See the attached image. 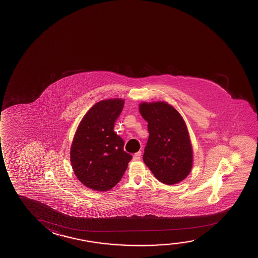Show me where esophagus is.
Segmentation results:
<instances>
[{
  "instance_id": "1",
  "label": "esophagus",
  "mask_w": 258,
  "mask_h": 258,
  "mask_svg": "<svg viewBox=\"0 0 258 258\" xmlns=\"http://www.w3.org/2000/svg\"><path fill=\"white\" fill-rule=\"evenodd\" d=\"M142 158V152L141 151H138L137 153H135L134 155V157H133V159H134V161H139L140 159Z\"/></svg>"
}]
</instances>
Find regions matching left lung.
I'll list each match as a JSON object with an SVG mask.
<instances>
[{
    "mask_svg": "<svg viewBox=\"0 0 258 258\" xmlns=\"http://www.w3.org/2000/svg\"><path fill=\"white\" fill-rule=\"evenodd\" d=\"M150 134L143 161L158 181L173 185L184 180L192 167V148L184 120L166 102L140 104Z\"/></svg>",
    "mask_w": 258,
    "mask_h": 258,
    "instance_id": "obj_1",
    "label": "left lung"
}]
</instances>
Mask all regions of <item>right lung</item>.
<instances>
[{"label": "right lung", "instance_id": "right-lung-1", "mask_svg": "<svg viewBox=\"0 0 258 258\" xmlns=\"http://www.w3.org/2000/svg\"><path fill=\"white\" fill-rule=\"evenodd\" d=\"M121 99L101 100L83 117L70 150L77 179L89 188L107 191L119 182L131 161L123 150V139L114 132L123 110Z\"/></svg>", "mask_w": 258, "mask_h": 258}]
</instances>
